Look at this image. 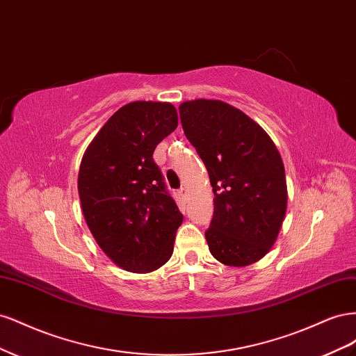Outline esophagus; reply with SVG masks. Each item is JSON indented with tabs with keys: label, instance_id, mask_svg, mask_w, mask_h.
Here are the masks:
<instances>
[{
	"label": "esophagus",
	"instance_id": "esophagus-1",
	"mask_svg": "<svg viewBox=\"0 0 356 356\" xmlns=\"http://www.w3.org/2000/svg\"><path fill=\"white\" fill-rule=\"evenodd\" d=\"M178 193H179V196H181L182 199H187V188H186V187H181V188L178 190Z\"/></svg>",
	"mask_w": 356,
	"mask_h": 356
}]
</instances>
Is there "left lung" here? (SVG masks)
I'll return each instance as SVG.
<instances>
[{"label": "left lung", "instance_id": "left-lung-1", "mask_svg": "<svg viewBox=\"0 0 356 356\" xmlns=\"http://www.w3.org/2000/svg\"><path fill=\"white\" fill-rule=\"evenodd\" d=\"M181 124L208 169L213 217L204 232L211 254L242 267L275 243L286 211L281 154L261 126L222 101L179 105Z\"/></svg>", "mask_w": 356, "mask_h": 356}]
</instances>
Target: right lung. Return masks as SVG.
<instances>
[{
    "instance_id": "obj_1",
    "label": "right lung",
    "mask_w": 356,
    "mask_h": 356,
    "mask_svg": "<svg viewBox=\"0 0 356 356\" xmlns=\"http://www.w3.org/2000/svg\"><path fill=\"white\" fill-rule=\"evenodd\" d=\"M178 126L175 106L136 101L122 106L81 160L79 195L93 238L127 272L147 273L174 252L182 222L153 153Z\"/></svg>"
}]
</instances>
